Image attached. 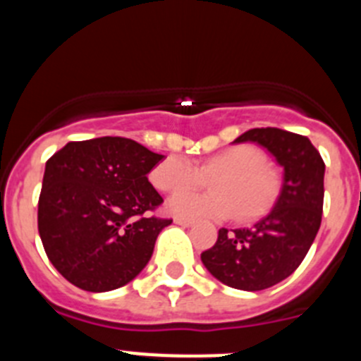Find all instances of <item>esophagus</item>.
I'll list each match as a JSON object with an SVG mask.
<instances>
[{
    "label": "esophagus",
    "instance_id": "34e87169",
    "mask_svg": "<svg viewBox=\"0 0 361 361\" xmlns=\"http://www.w3.org/2000/svg\"><path fill=\"white\" fill-rule=\"evenodd\" d=\"M173 222H175V224H178V226H183V228H191V226L195 224V222H193V220H190V219H183V216H175Z\"/></svg>",
    "mask_w": 361,
    "mask_h": 361
}]
</instances>
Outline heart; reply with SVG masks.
Returning a JSON list of instances; mask_svg holds the SVG:
<instances>
[{
  "label": "heart",
  "mask_w": 361,
  "mask_h": 361,
  "mask_svg": "<svg viewBox=\"0 0 361 361\" xmlns=\"http://www.w3.org/2000/svg\"><path fill=\"white\" fill-rule=\"evenodd\" d=\"M266 153L251 145H235L213 153L199 166L170 155L149 171V180L164 193L195 189L204 178L215 194H178L168 200V212L183 219H229L253 222L267 215L280 197V177L267 168Z\"/></svg>",
  "instance_id": "b5f03b06"
}]
</instances>
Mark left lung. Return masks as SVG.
Masks as SVG:
<instances>
[{
  "label": "left lung",
  "mask_w": 361,
  "mask_h": 361,
  "mask_svg": "<svg viewBox=\"0 0 361 361\" xmlns=\"http://www.w3.org/2000/svg\"><path fill=\"white\" fill-rule=\"evenodd\" d=\"M235 142H257L282 166L280 197L253 228L219 229L200 255L206 269L229 288L262 291L288 279L314 242L324 208L325 164L307 137L280 128H253Z\"/></svg>",
  "instance_id": "8db88e82"
}]
</instances>
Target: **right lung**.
<instances>
[{"label": "right lung", "mask_w": 361, "mask_h": 361, "mask_svg": "<svg viewBox=\"0 0 361 361\" xmlns=\"http://www.w3.org/2000/svg\"><path fill=\"white\" fill-rule=\"evenodd\" d=\"M164 159L124 137L68 142L47 161L37 229L47 257L70 283L104 293L132 282L171 220L146 175Z\"/></svg>", "instance_id": "1"}]
</instances>
